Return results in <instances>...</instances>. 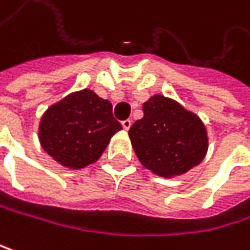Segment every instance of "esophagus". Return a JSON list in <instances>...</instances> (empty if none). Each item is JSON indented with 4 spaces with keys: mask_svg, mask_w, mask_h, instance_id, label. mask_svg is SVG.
<instances>
[{
    "mask_svg": "<svg viewBox=\"0 0 250 250\" xmlns=\"http://www.w3.org/2000/svg\"><path fill=\"white\" fill-rule=\"evenodd\" d=\"M121 126H123V129H124V130H129V129H130V126H132V120H130V118H127V120L121 121Z\"/></svg>",
    "mask_w": 250,
    "mask_h": 250,
    "instance_id": "1",
    "label": "esophagus"
}]
</instances>
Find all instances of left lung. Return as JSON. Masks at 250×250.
Wrapping results in <instances>:
<instances>
[{
  "label": "left lung",
  "mask_w": 250,
  "mask_h": 250,
  "mask_svg": "<svg viewBox=\"0 0 250 250\" xmlns=\"http://www.w3.org/2000/svg\"><path fill=\"white\" fill-rule=\"evenodd\" d=\"M142 109L144 117L133 123L129 136L145 168L170 179L201 164L208 151V136L195 112L163 95L151 96Z\"/></svg>",
  "instance_id": "8db88e82"
}]
</instances>
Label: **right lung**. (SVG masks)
I'll use <instances>...</instances> for the list:
<instances>
[{
    "label": "right lung",
    "mask_w": 250,
    "mask_h": 250,
    "mask_svg": "<svg viewBox=\"0 0 250 250\" xmlns=\"http://www.w3.org/2000/svg\"><path fill=\"white\" fill-rule=\"evenodd\" d=\"M118 130L121 124L112 115V104L83 89L43 112L38 135L49 157L65 168L79 170L96 163Z\"/></svg>",
    "instance_id": "right-lung-1"
}]
</instances>
